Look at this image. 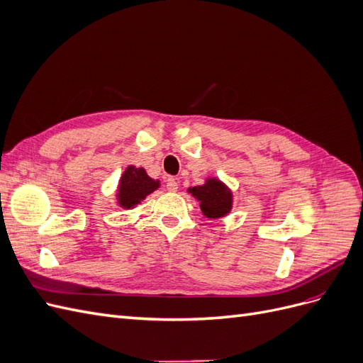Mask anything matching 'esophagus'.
Instances as JSON below:
<instances>
[{
  "mask_svg": "<svg viewBox=\"0 0 363 363\" xmlns=\"http://www.w3.org/2000/svg\"><path fill=\"white\" fill-rule=\"evenodd\" d=\"M167 189H168L169 192H177V189H179V182H177V179L169 177V179L167 180Z\"/></svg>",
  "mask_w": 363,
  "mask_h": 363,
  "instance_id": "1",
  "label": "esophagus"
}]
</instances>
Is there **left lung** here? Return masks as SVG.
I'll return each mask as SVG.
<instances>
[{
  "instance_id": "1",
  "label": "left lung",
  "mask_w": 363,
  "mask_h": 363,
  "mask_svg": "<svg viewBox=\"0 0 363 363\" xmlns=\"http://www.w3.org/2000/svg\"><path fill=\"white\" fill-rule=\"evenodd\" d=\"M188 192L200 203L201 213L208 219L227 216L233 208V192L216 177H207L200 186L188 188Z\"/></svg>"
}]
</instances>
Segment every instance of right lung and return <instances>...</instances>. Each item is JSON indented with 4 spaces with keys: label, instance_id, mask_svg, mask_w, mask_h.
<instances>
[{
    "label": "right lung",
    "instance_id": "add662e5",
    "mask_svg": "<svg viewBox=\"0 0 363 363\" xmlns=\"http://www.w3.org/2000/svg\"><path fill=\"white\" fill-rule=\"evenodd\" d=\"M160 188V180L151 179L144 168L128 164L125 171L121 174L118 188L115 192V203L124 211L135 208L144 201L150 194Z\"/></svg>",
    "mask_w": 363,
    "mask_h": 363
}]
</instances>
